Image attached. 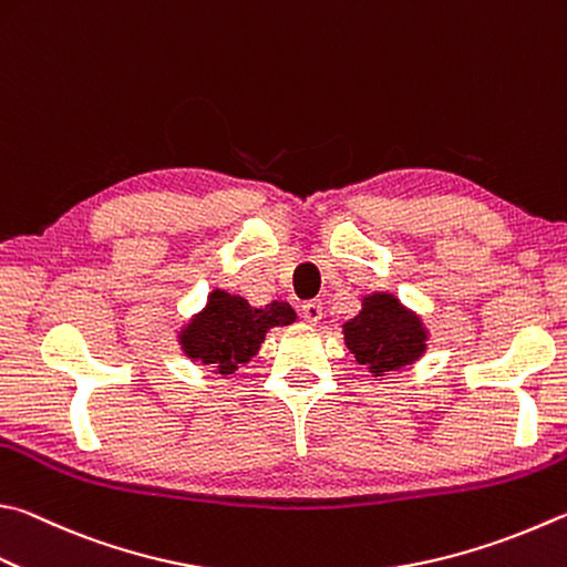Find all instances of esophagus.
<instances>
[{
    "mask_svg": "<svg viewBox=\"0 0 567 567\" xmlns=\"http://www.w3.org/2000/svg\"><path fill=\"white\" fill-rule=\"evenodd\" d=\"M300 315H302V319H307V322H312V324L319 322V319H322V302H319V300L305 302Z\"/></svg>",
    "mask_w": 567,
    "mask_h": 567,
    "instance_id": "1",
    "label": "esophagus"
}]
</instances>
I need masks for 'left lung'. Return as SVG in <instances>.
Masks as SVG:
<instances>
[{
  "label": "left lung",
  "instance_id": "8db88e82",
  "mask_svg": "<svg viewBox=\"0 0 567 567\" xmlns=\"http://www.w3.org/2000/svg\"><path fill=\"white\" fill-rule=\"evenodd\" d=\"M344 344L372 377H386L419 362L426 352L429 329L416 312L389 292H372L362 310L342 324Z\"/></svg>",
  "mask_w": 567,
  "mask_h": 567
}]
</instances>
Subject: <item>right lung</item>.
I'll return each instance as SVG.
<instances>
[{
  "mask_svg": "<svg viewBox=\"0 0 567 567\" xmlns=\"http://www.w3.org/2000/svg\"><path fill=\"white\" fill-rule=\"evenodd\" d=\"M292 322L295 310L290 305L250 307L238 295L213 290L203 310L181 327L178 344L185 357L213 367L215 374H235L240 364H248L260 352L265 334L272 327Z\"/></svg>",
  "mask_w": 567,
  "mask_h": 567,
  "instance_id": "right-lung-1",
  "label": "right lung"
}]
</instances>
